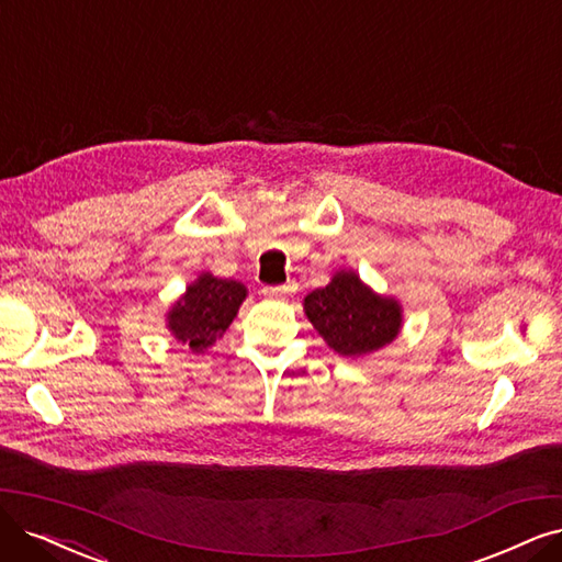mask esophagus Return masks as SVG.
Instances as JSON below:
<instances>
[{
	"mask_svg": "<svg viewBox=\"0 0 562 562\" xmlns=\"http://www.w3.org/2000/svg\"><path fill=\"white\" fill-rule=\"evenodd\" d=\"M261 294L270 301H286L289 294H292V289L289 286H263Z\"/></svg>",
	"mask_w": 562,
	"mask_h": 562,
	"instance_id": "34e87169",
	"label": "esophagus"
}]
</instances>
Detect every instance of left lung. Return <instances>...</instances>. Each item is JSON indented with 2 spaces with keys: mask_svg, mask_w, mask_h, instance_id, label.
<instances>
[{
  "mask_svg": "<svg viewBox=\"0 0 562 562\" xmlns=\"http://www.w3.org/2000/svg\"><path fill=\"white\" fill-rule=\"evenodd\" d=\"M303 313L324 342L345 359L380 351L401 336L403 305L378 294L357 270H336L330 282L303 299Z\"/></svg>",
  "mask_w": 562,
  "mask_h": 562,
  "instance_id": "8db88e82",
  "label": "left lung"
}]
</instances>
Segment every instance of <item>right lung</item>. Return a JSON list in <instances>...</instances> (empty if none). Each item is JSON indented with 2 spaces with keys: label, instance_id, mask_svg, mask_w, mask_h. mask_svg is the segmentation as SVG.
Here are the masks:
<instances>
[{
  "label": "right lung",
  "instance_id": "add662e5",
  "mask_svg": "<svg viewBox=\"0 0 562 562\" xmlns=\"http://www.w3.org/2000/svg\"><path fill=\"white\" fill-rule=\"evenodd\" d=\"M245 299L247 286L243 282L203 270L166 310V328L176 342L203 355L226 334Z\"/></svg>",
  "mask_w": 562,
  "mask_h": 562
}]
</instances>
